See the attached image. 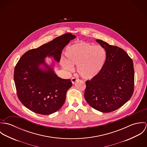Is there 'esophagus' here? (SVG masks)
I'll return each mask as SVG.
<instances>
[{
	"mask_svg": "<svg viewBox=\"0 0 147 147\" xmlns=\"http://www.w3.org/2000/svg\"><path fill=\"white\" fill-rule=\"evenodd\" d=\"M79 79L78 78H74V77H73V78H72V79H71V82H72V84H75L77 81H79Z\"/></svg>",
	"mask_w": 147,
	"mask_h": 147,
	"instance_id": "1",
	"label": "esophagus"
}]
</instances>
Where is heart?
I'll return each mask as SVG.
<instances>
[{
    "mask_svg": "<svg viewBox=\"0 0 147 147\" xmlns=\"http://www.w3.org/2000/svg\"><path fill=\"white\" fill-rule=\"evenodd\" d=\"M65 55L67 60L61 61L63 67L71 71L73 65H78L79 74L86 79H92L98 75L106 59V53L102 47L85 42H77L68 47Z\"/></svg>",
    "mask_w": 147,
    "mask_h": 147,
    "instance_id": "heart-1",
    "label": "heart"
}]
</instances>
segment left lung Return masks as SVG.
Wrapping results in <instances>:
<instances>
[{
  "mask_svg": "<svg viewBox=\"0 0 147 147\" xmlns=\"http://www.w3.org/2000/svg\"><path fill=\"white\" fill-rule=\"evenodd\" d=\"M96 41L105 49L106 59L99 74L85 82L84 97L93 109L109 113L120 108L132 97L134 64L122 49L101 40Z\"/></svg>",
  "mask_w": 147,
  "mask_h": 147,
  "instance_id": "left-lung-1",
  "label": "left lung"
}]
</instances>
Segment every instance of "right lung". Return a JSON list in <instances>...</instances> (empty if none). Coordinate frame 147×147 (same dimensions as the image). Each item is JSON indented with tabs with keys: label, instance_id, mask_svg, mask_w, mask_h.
Masks as SVG:
<instances>
[{
	"label": "right lung",
	"instance_id": "obj_1",
	"mask_svg": "<svg viewBox=\"0 0 147 147\" xmlns=\"http://www.w3.org/2000/svg\"><path fill=\"white\" fill-rule=\"evenodd\" d=\"M76 36L65 33L40 47L26 52L16 64L14 81L21 103L30 110L42 115L57 111L65 102L67 90L71 87L70 79L58 77L45 58L53 57L60 61L63 48ZM42 64L45 69L39 68Z\"/></svg>",
	"mask_w": 147,
	"mask_h": 147
}]
</instances>
